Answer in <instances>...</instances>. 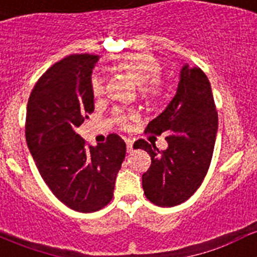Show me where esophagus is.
Here are the masks:
<instances>
[{
    "label": "esophagus",
    "mask_w": 257,
    "mask_h": 257,
    "mask_svg": "<svg viewBox=\"0 0 257 257\" xmlns=\"http://www.w3.org/2000/svg\"><path fill=\"white\" fill-rule=\"evenodd\" d=\"M124 142H126V145H127V152H128V153H131V152L134 151V148H133L134 142L131 139H124Z\"/></svg>",
    "instance_id": "34e87169"
}]
</instances>
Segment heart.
<instances>
[{
  "label": "heart",
  "instance_id": "heart-1",
  "mask_svg": "<svg viewBox=\"0 0 257 257\" xmlns=\"http://www.w3.org/2000/svg\"><path fill=\"white\" fill-rule=\"evenodd\" d=\"M114 69L126 74L138 86H140L142 96L147 101L158 103L163 100L166 96V85L161 81L160 76L162 73V65L153 55L145 52H136V54H127V55L118 58L114 63ZM91 94L95 99L100 97L104 94V85L99 77L91 79ZM133 115L128 113L115 110L113 119L117 122L122 128H127L130 124Z\"/></svg>",
  "mask_w": 257,
  "mask_h": 257
}]
</instances>
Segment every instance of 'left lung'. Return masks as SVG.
<instances>
[{"instance_id":"1","label":"left lung","mask_w":257,"mask_h":257,"mask_svg":"<svg viewBox=\"0 0 257 257\" xmlns=\"http://www.w3.org/2000/svg\"><path fill=\"white\" fill-rule=\"evenodd\" d=\"M145 133H169L166 151L160 152L156 144L143 139L134 144L148 152L152 160L143 174L145 197L161 207L180 205L201 187L216 140V105L202 69L188 65L181 69L178 92L165 112L149 122Z\"/></svg>"}]
</instances>
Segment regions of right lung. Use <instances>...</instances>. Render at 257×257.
<instances>
[{
	"instance_id": "obj_1",
	"label": "right lung",
	"mask_w": 257,
	"mask_h": 257,
	"mask_svg": "<svg viewBox=\"0 0 257 257\" xmlns=\"http://www.w3.org/2000/svg\"><path fill=\"white\" fill-rule=\"evenodd\" d=\"M96 55L74 54L49 68L27 105L26 140L41 176L54 196L78 212H95L113 198L126 144L117 134L96 147L77 127L94 112L91 73Z\"/></svg>"
}]
</instances>
